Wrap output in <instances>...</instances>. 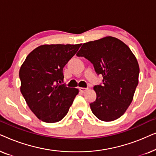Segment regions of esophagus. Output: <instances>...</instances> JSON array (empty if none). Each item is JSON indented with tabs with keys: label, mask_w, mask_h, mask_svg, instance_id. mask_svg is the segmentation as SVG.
Segmentation results:
<instances>
[{
	"label": "esophagus",
	"mask_w": 156,
	"mask_h": 156,
	"mask_svg": "<svg viewBox=\"0 0 156 156\" xmlns=\"http://www.w3.org/2000/svg\"><path fill=\"white\" fill-rule=\"evenodd\" d=\"M87 90V88H84V87H80V91L82 93L85 92V91H86Z\"/></svg>",
	"instance_id": "esophagus-1"
}]
</instances>
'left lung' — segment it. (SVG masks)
Returning a JSON list of instances; mask_svg holds the SVG:
<instances>
[{"label": "left lung", "mask_w": 156, "mask_h": 156, "mask_svg": "<svg viewBox=\"0 0 156 156\" xmlns=\"http://www.w3.org/2000/svg\"><path fill=\"white\" fill-rule=\"evenodd\" d=\"M93 64L102 84L94 87L97 99L90 104L91 112L104 121L120 118L133 100L138 84L139 66L130 48L116 37H106L86 42L76 54Z\"/></svg>", "instance_id": "left-lung-1"}]
</instances>
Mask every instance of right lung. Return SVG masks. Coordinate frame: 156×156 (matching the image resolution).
<instances>
[{"label":"right lung","instance_id":"add662e5","mask_svg":"<svg viewBox=\"0 0 156 156\" xmlns=\"http://www.w3.org/2000/svg\"><path fill=\"white\" fill-rule=\"evenodd\" d=\"M81 45L43 44L32 51L21 66L20 91L40 120L58 122L69 112L79 90L61 84L63 67Z\"/></svg>","mask_w":156,"mask_h":156}]
</instances>
